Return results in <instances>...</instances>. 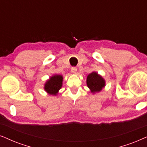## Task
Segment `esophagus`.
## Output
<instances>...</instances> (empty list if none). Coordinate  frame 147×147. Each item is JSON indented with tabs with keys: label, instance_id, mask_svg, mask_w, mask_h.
<instances>
[{
	"label": "esophagus",
	"instance_id": "obj_1",
	"mask_svg": "<svg viewBox=\"0 0 147 147\" xmlns=\"http://www.w3.org/2000/svg\"><path fill=\"white\" fill-rule=\"evenodd\" d=\"M77 71V68L76 67H72L71 68V72L73 74H76Z\"/></svg>",
	"mask_w": 147,
	"mask_h": 147
}]
</instances>
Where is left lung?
<instances>
[{
	"instance_id": "8db88e82",
	"label": "left lung",
	"mask_w": 147,
	"mask_h": 147,
	"mask_svg": "<svg viewBox=\"0 0 147 147\" xmlns=\"http://www.w3.org/2000/svg\"><path fill=\"white\" fill-rule=\"evenodd\" d=\"M87 85L93 93L101 91L105 85V80L97 74L96 72H93L87 76Z\"/></svg>"
}]
</instances>
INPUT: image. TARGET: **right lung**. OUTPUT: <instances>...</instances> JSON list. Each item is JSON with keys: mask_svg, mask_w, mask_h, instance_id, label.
Wrapping results in <instances>:
<instances>
[{"mask_svg": "<svg viewBox=\"0 0 147 147\" xmlns=\"http://www.w3.org/2000/svg\"><path fill=\"white\" fill-rule=\"evenodd\" d=\"M63 77L60 75H54L46 81L44 89L47 93L52 95H56L62 86Z\"/></svg>", "mask_w": 147, "mask_h": 147, "instance_id": "obj_1", "label": "right lung"}]
</instances>
